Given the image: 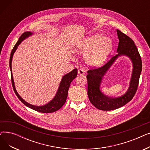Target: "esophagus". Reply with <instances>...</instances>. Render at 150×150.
Here are the masks:
<instances>
[{
  "label": "esophagus",
  "mask_w": 150,
  "mask_h": 150,
  "mask_svg": "<svg viewBox=\"0 0 150 150\" xmlns=\"http://www.w3.org/2000/svg\"><path fill=\"white\" fill-rule=\"evenodd\" d=\"M78 74L80 75H84V71L82 69H79L78 70Z\"/></svg>",
  "instance_id": "34e87169"
}]
</instances>
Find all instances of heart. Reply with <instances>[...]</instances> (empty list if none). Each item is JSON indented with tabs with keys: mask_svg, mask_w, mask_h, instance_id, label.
I'll return each mask as SVG.
<instances>
[{
	"mask_svg": "<svg viewBox=\"0 0 150 150\" xmlns=\"http://www.w3.org/2000/svg\"><path fill=\"white\" fill-rule=\"evenodd\" d=\"M112 42L104 36L93 35L84 39L78 44L76 49L82 53L88 52L86 60L89 64L98 66L103 63L111 51Z\"/></svg>",
	"mask_w": 150,
	"mask_h": 150,
	"instance_id": "1",
	"label": "heart"
}]
</instances>
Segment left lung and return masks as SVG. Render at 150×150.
I'll list each match as a JSON object with an SVG mask.
<instances>
[{
  "label": "left lung",
  "instance_id": "8db88e82",
  "mask_svg": "<svg viewBox=\"0 0 150 150\" xmlns=\"http://www.w3.org/2000/svg\"><path fill=\"white\" fill-rule=\"evenodd\" d=\"M119 39L117 48L118 54L112 57L107 63L102 66L90 69L86 76L88 79V95L91 103L100 110L111 111L119 108L130 101L137 90L140 75L142 68V62L139 52L134 42L128 36L117 30ZM128 56L132 61L133 70L129 90L123 96L111 98L106 96L99 90V85L102 78L111 66L113 62L120 55Z\"/></svg>",
  "mask_w": 150,
  "mask_h": 150
}]
</instances>
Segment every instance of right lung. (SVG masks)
<instances>
[{"label": "right lung", "instance_id": "1", "mask_svg": "<svg viewBox=\"0 0 150 150\" xmlns=\"http://www.w3.org/2000/svg\"><path fill=\"white\" fill-rule=\"evenodd\" d=\"M31 35V33L28 32V31L23 33L19 38L18 41L16 42V44H15L14 47H13V49L11 51L10 57V70H11V80L13 88L16 93V95L17 96L18 98L21 101V102L23 104H24L27 107L32 109L33 110H35V111L39 112H42V113L54 112L55 111H58V110L59 109L66 103V101L67 95H68V91H69V89L70 87V84L74 78H76V76L77 75V73H78L77 69H74L73 70L71 71L70 72L68 73L67 74L65 75L64 76L62 77L56 96H55L54 98L51 101H50L49 103H48L44 106H34L32 105H30V104L28 103L27 102H26L25 101L23 100L19 96V95L17 92V91H16V90L15 87H14L13 78V75H12V70H11V62H12V58H13V54H14V52L16 51V50L17 49L18 46L23 40V39H25L26 38H27L28 36H29Z\"/></svg>", "mask_w": 150, "mask_h": 150}]
</instances>
